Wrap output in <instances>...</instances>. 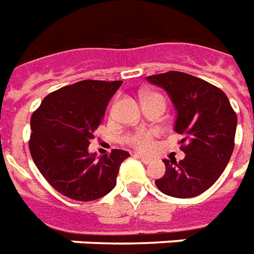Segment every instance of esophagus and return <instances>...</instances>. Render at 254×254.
<instances>
[{
    "mask_svg": "<svg viewBox=\"0 0 254 254\" xmlns=\"http://www.w3.org/2000/svg\"><path fill=\"white\" fill-rule=\"evenodd\" d=\"M134 157H137V159H140V160L144 163V164H149L152 161L151 157H146V156H142V155H134Z\"/></svg>",
    "mask_w": 254,
    "mask_h": 254,
    "instance_id": "obj_1",
    "label": "esophagus"
}]
</instances>
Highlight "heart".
I'll return each instance as SVG.
<instances>
[{
	"label": "heart",
	"mask_w": 254,
	"mask_h": 254,
	"mask_svg": "<svg viewBox=\"0 0 254 254\" xmlns=\"http://www.w3.org/2000/svg\"><path fill=\"white\" fill-rule=\"evenodd\" d=\"M157 134L156 130L152 129H136L134 132L129 133L127 137V142L134 149L140 152L151 151L153 146V137Z\"/></svg>",
	"instance_id": "heart-1"
}]
</instances>
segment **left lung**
Returning a JSON list of instances; mask_svg holds the SVG:
<instances>
[{
  "label": "left lung",
  "instance_id": "left-lung-1",
  "mask_svg": "<svg viewBox=\"0 0 254 254\" xmlns=\"http://www.w3.org/2000/svg\"><path fill=\"white\" fill-rule=\"evenodd\" d=\"M146 80L168 93L176 109L175 132L185 136V159L163 160L165 174L155 185L175 198L198 196L217 182L232 157L237 114L222 90L192 75L168 71Z\"/></svg>",
  "mask_w": 254,
  "mask_h": 254
}]
</instances>
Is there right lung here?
<instances>
[{
    "label": "right lung",
    "mask_w": 254,
    "mask_h": 254,
    "mask_svg": "<svg viewBox=\"0 0 254 254\" xmlns=\"http://www.w3.org/2000/svg\"><path fill=\"white\" fill-rule=\"evenodd\" d=\"M122 80H80L47 95L31 117L29 151L40 174L67 198L90 202L109 194L129 153H89L109 101Z\"/></svg>",
    "instance_id": "1"
}]
</instances>
